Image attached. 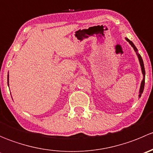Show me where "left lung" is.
<instances>
[{
  "label": "left lung",
  "instance_id": "obj_1",
  "mask_svg": "<svg viewBox=\"0 0 153 153\" xmlns=\"http://www.w3.org/2000/svg\"><path fill=\"white\" fill-rule=\"evenodd\" d=\"M126 41H128V42L130 44V45L132 46V47H133L134 50L135 51V52H137V48L135 47V46L134 45L133 43L131 41H129L128 38H126ZM138 59H139V61H140V64H141V70H142V73H143V81H141V87H140V92H139V97L141 96V94L143 93V88H144V84H145V69H144V66H143V60H142V58H141V55H139V54H138Z\"/></svg>",
  "mask_w": 153,
  "mask_h": 153
}]
</instances>
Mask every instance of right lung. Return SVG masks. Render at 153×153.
I'll list each match as a JSON object with an SVG mask.
<instances>
[{
  "label": "right lung",
  "mask_w": 153,
  "mask_h": 153,
  "mask_svg": "<svg viewBox=\"0 0 153 153\" xmlns=\"http://www.w3.org/2000/svg\"><path fill=\"white\" fill-rule=\"evenodd\" d=\"M8 77H9V75H8Z\"/></svg>",
  "instance_id": "add662e5"
}]
</instances>
